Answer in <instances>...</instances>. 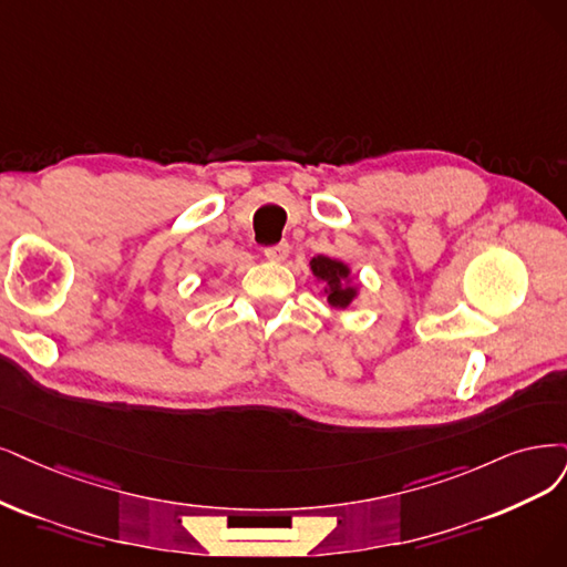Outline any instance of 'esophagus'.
Instances as JSON below:
<instances>
[{
    "mask_svg": "<svg viewBox=\"0 0 567 567\" xmlns=\"http://www.w3.org/2000/svg\"><path fill=\"white\" fill-rule=\"evenodd\" d=\"M264 255L268 261H285L289 255V245L287 243H276V245H268L264 249Z\"/></svg>",
    "mask_w": 567,
    "mask_h": 567,
    "instance_id": "obj_1",
    "label": "esophagus"
}]
</instances>
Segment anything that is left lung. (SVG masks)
Segmentation results:
<instances>
[{
  "mask_svg": "<svg viewBox=\"0 0 567 567\" xmlns=\"http://www.w3.org/2000/svg\"><path fill=\"white\" fill-rule=\"evenodd\" d=\"M310 272L312 278L322 282V295L333 310H348L352 301L360 299V282L354 280V272L346 261L318 255L310 259Z\"/></svg>",
  "mask_w": 567,
  "mask_h": 567,
  "instance_id": "left-lung-1",
  "label": "left lung"
}]
</instances>
